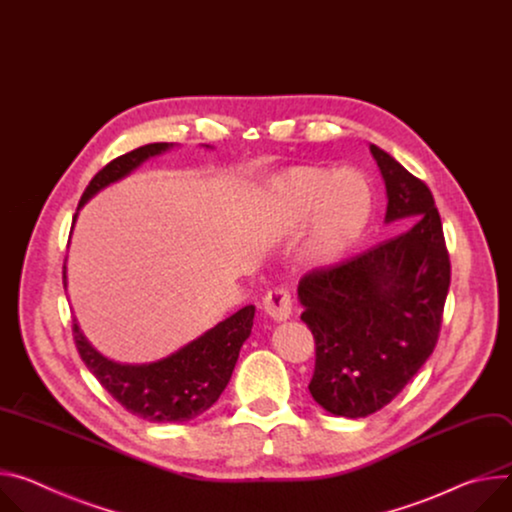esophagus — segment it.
<instances>
[{
  "instance_id": "esophagus-1",
  "label": "esophagus",
  "mask_w": 512,
  "mask_h": 512,
  "mask_svg": "<svg viewBox=\"0 0 512 512\" xmlns=\"http://www.w3.org/2000/svg\"><path fill=\"white\" fill-rule=\"evenodd\" d=\"M264 311L274 319V321H287L293 311V299L291 293L285 287H274L266 293L264 301Z\"/></svg>"
}]
</instances>
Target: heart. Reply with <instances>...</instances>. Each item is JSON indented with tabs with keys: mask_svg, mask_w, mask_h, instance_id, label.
Masks as SVG:
<instances>
[{
	"mask_svg": "<svg viewBox=\"0 0 512 512\" xmlns=\"http://www.w3.org/2000/svg\"><path fill=\"white\" fill-rule=\"evenodd\" d=\"M268 207L285 234L309 223L301 254L309 264L323 266L342 258L366 230L372 191L358 170L331 173L329 168L301 164L276 179Z\"/></svg>",
	"mask_w": 512,
	"mask_h": 512,
	"instance_id": "heart-1",
	"label": "heart"
}]
</instances>
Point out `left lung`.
<instances>
[{
	"instance_id": "obj_1",
	"label": "left lung",
	"mask_w": 512,
	"mask_h": 512,
	"mask_svg": "<svg viewBox=\"0 0 512 512\" xmlns=\"http://www.w3.org/2000/svg\"><path fill=\"white\" fill-rule=\"evenodd\" d=\"M386 223L411 219L409 232L299 282L301 319L315 339L313 399L350 419L386 407L433 354L451 264L429 187L378 146Z\"/></svg>"
}]
</instances>
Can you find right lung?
I'll return each mask as SVG.
<instances>
[{
	"label": "right lung",
	"mask_w": 512,
	"mask_h": 512,
	"mask_svg": "<svg viewBox=\"0 0 512 512\" xmlns=\"http://www.w3.org/2000/svg\"><path fill=\"white\" fill-rule=\"evenodd\" d=\"M170 146L173 144L168 142L146 144L113 158L91 179L77 211L103 187L124 179L144 160L162 154ZM63 282L67 287V266H63ZM254 311V305H248L193 339L173 356L142 366L118 364L103 358L91 348L75 319L73 337L85 366L126 411L152 423H185L205 413L230 382L240 348L250 337Z\"/></svg>",
	"instance_id": "right-lung-1"
}]
</instances>
